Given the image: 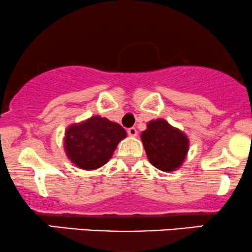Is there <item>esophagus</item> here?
I'll return each mask as SVG.
<instances>
[{
	"instance_id": "obj_1",
	"label": "esophagus",
	"mask_w": 252,
	"mask_h": 252,
	"mask_svg": "<svg viewBox=\"0 0 252 252\" xmlns=\"http://www.w3.org/2000/svg\"><path fill=\"white\" fill-rule=\"evenodd\" d=\"M128 134L130 135V136H136V135H137L136 128H134V126H131V128H129V129H128Z\"/></svg>"
}]
</instances>
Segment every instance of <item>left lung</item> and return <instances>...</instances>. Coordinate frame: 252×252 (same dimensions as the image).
<instances>
[{"label": "left lung", "instance_id": "1", "mask_svg": "<svg viewBox=\"0 0 252 252\" xmlns=\"http://www.w3.org/2000/svg\"><path fill=\"white\" fill-rule=\"evenodd\" d=\"M141 140L151 164L166 173L180 168L189 152V137L164 119L151 121Z\"/></svg>", "mask_w": 252, "mask_h": 252}]
</instances>
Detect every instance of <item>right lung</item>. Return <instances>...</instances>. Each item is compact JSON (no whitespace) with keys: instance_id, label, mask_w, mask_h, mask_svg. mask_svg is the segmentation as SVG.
Here are the masks:
<instances>
[{"instance_id":"obj_1","label":"right lung","mask_w":252,"mask_h":252,"mask_svg":"<svg viewBox=\"0 0 252 252\" xmlns=\"http://www.w3.org/2000/svg\"><path fill=\"white\" fill-rule=\"evenodd\" d=\"M126 131L118 123L100 116L72 124L65 131L66 156L76 166L84 170L97 169L112 157L118 142Z\"/></svg>"}]
</instances>
